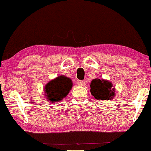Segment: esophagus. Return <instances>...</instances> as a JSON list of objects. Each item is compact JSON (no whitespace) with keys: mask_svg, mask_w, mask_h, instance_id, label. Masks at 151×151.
<instances>
[{"mask_svg":"<svg viewBox=\"0 0 151 151\" xmlns=\"http://www.w3.org/2000/svg\"><path fill=\"white\" fill-rule=\"evenodd\" d=\"M77 84H78L79 86H85V82H84V81H78V82H77Z\"/></svg>","mask_w":151,"mask_h":151,"instance_id":"esophagus-1","label":"esophagus"}]
</instances>
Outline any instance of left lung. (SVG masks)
Wrapping results in <instances>:
<instances>
[{"instance_id": "left-lung-1", "label": "left lung", "mask_w": 151, "mask_h": 151, "mask_svg": "<svg viewBox=\"0 0 151 151\" xmlns=\"http://www.w3.org/2000/svg\"><path fill=\"white\" fill-rule=\"evenodd\" d=\"M115 88L112 82L104 79L96 78L90 82V93L98 101H111L115 97Z\"/></svg>"}]
</instances>
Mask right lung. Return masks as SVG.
Returning <instances> with one entry per match:
<instances>
[{
  "mask_svg": "<svg viewBox=\"0 0 151 151\" xmlns=\"http://www.w3.org/2000/svg\"><path fill=\"white\" fill-rule=\"evenodd\" d=\"M73 82L70 78L61 75L49 81L44 87L45 98L50 103H58L67 96L72 88Z\"/></svg>",
  "mask_w": 151,
  "mask_h": 151,
  "instance_id": "1",
  "label": "right lung"
}]
</instances>
